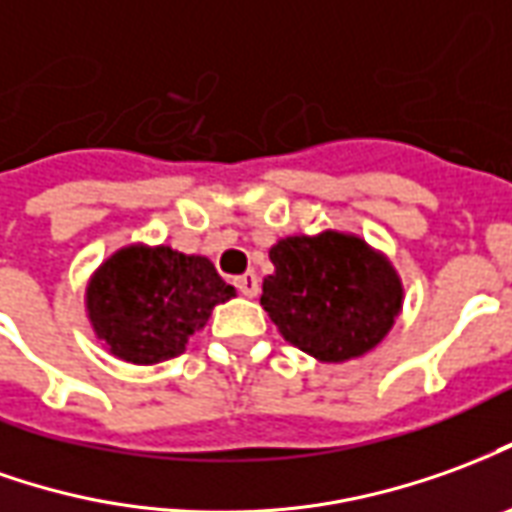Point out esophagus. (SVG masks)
I'll use <instances>...</instances> for the list:
<instances>
[{
	"label": "esophagus",
	"instance_id": "1",
	"mask_svg": "<svg viewBox=\"0 0 512 512\" xmlns=\"http://www.w3.org/2000/svg\"><path fill=\"white\" fill-rule=\"evenodd\" d=\"M235 288L244 293V296H257L260 291V280H257V274H241V277H235Z\"/></svg>",
	"mask_w": 512,
	"mask_h": 512
}]
</instances>
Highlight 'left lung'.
Here are the masks:
<instances>
[{
    "instance_id": "8db88e82",
    "label": "left lung",
    "mask_w": 512,
    "mask_h": 512,
    "mask_svg": "<svg viewBox=\"0 0 512 512\" xmlns=\"http://www.w3.org/2000/svg\"><path fill=\"white\" fill-rule=\"evenodd\" d=\"M268 257L274 274L263 280L260 305L307 355L341 363L374 349L393 327L402 285L360 238H285Z\"/></svg>"
}]
</instances>
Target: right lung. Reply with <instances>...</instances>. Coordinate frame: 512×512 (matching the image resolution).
<instances>
[{
  "label": "right lung",
  "instance_id": "1",
  "mask_svg": "<svg viewBox=\"0 0 512 512\" xmlns=\"http://www.w3.org/2000/svg\"><path fill=\"white\" fill-rule=\"evenodd\" d=\"M235 296L207 257L169 246L121 249L96 271L88 313L96 335L127 363L149 366L182 355L210 310Z\"/></svg>",
  "mask_w": 512,
  "mask_h": 512
}]
</instances>
